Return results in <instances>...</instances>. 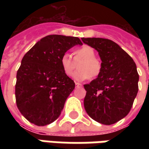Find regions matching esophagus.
I'll use <instances>...</instances> for the list:
<instances>
[{"mask_svg":"<svg viewBox=\"0 0 149 149\" xmlns=\"http://www.w3.org/2000/svg\"><path fill=\"white\" fill-rule=\"evenodd\" d=\"M75 86H76V87H80V86H82V84L79 83H77V82H75Z\"/></svg>","mask_w":149,"mask_h":149,"instance_id":"esophagus-1","label":"esophagus"}]
</instances>
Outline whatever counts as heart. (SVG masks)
Segmentation results:
<instances>
[{
	"label": "heart",
	"instance_id": "obj_1",
	"mask_svg": "<svg viewBox=\"0 0 149 149\" xmlns=\"http://www.w3.org/2000/svg\"><path fill=\"white\" fill-rule=\"evenodd\" d=\"M78 63L79 70L72 75L75 81H83L89 77H97L102 70L101 62L95 58V49L89 45H83L74 49L73 57L66 53L60 57L61 68L69 76L71 75Z\"/></svg>",
	"mask_w": 149,
	"mask_h": 149
}]
</instances>
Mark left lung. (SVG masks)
<instances>
[{
    "label": "left lung",
    "mask_w": 149,
    "mask_h": 149,
    "mask_svg": "<svg viewBox=\"0 0 149 149\" xmlns=\"http://www.w3.org/2000/svg\"><path fill=\"white\" fill-rule=\"evenodd\" d=\"M99 52L100 75L84 85L86 113L98 123L110 125L127 116L139 91V76L134 60L118 44L104 38H82Z\"/></svg>",
    "instance_id": "8db88e82"
}]
</instances>
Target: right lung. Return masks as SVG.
Returning <instances> with one entry per match:
<instances>
[{
  "instance_id": "add662e5",
  "label": "right lung",
  "mask_w": 149,
  "mask_h": 149,
  "mask_svg": "<svg viewBox=\"0 0 149 149\" xmlns=\"http://www.w3.org/2000/svg\"><path fill=\"white\" fill-rule=\"evenodd\" d=\"M77 45H83L78 37L50 35L24 55L16 74L15 100L21 114L31 123L45 126L60 115L75 86L63 71L60 57Z\"/></svg>"
}]
</instances>
